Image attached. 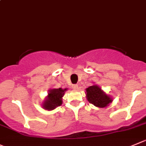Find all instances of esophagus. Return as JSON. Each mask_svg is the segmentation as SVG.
<instances>
[{"mask_svg": "<svg viewBox=\"0 0 146 146\" xmlns=\"http://www.w3.org/2000/svg\"><path fill=\"white\" fill-rule=\"evenodd\" d=\"M72 88H73V90H78V85L77 84H73Z\"/></svg>", "mask_w": 146, "mask_h": 146, "instance_id": "1", "label": "esophagus"}]
</instances>
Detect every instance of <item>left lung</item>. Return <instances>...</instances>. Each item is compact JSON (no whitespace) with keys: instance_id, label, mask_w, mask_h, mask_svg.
Segmentation results:
<instances>
[{"instance_id":"left-lung-1","label":"left lung","mask_w":146,"mask_h":146,"mask_svg":"<svg viewBox=\"0 0 146 146\" xmlns=\"http://www.w3.org/2000/svg\"><path fill=\"white\" fill-rule=\"evenodd\" d=\"M86 98L90 103L92 104L98 108H106L112 103L113 99L110 95H107L98 84L93 85L86 88Z\"/></svg>"}]
</instances>
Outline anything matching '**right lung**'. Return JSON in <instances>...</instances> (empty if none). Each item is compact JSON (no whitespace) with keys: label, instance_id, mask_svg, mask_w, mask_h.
<instances>
[{"label":"right lung","instance_id":"add662e5","mask_svg":"<svg viewBox=\"0 0 146 146\" xmlns=\"http://www.w3.org/2000/svg\"><path fill=\"white\" fill-rule=\"evenodd\" d=\"M67 88L62 89H51L48 90V95L46 97L45 100L43 101L41 104L42 108L46 110H53L56 109L57 107L62 105V98L64 95L65 92L67 90Z\"/></svg>","mask_w":146,"mask_h":146}]
</instances>
